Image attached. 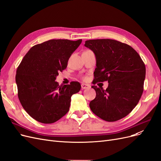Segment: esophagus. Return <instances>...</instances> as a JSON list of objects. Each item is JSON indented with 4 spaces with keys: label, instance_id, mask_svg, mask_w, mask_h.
<instances>
[{
    "label": "esophagus",
    "instance_id": "34e87169",
    "mask_svg": "<svg viewBox=\"0 0 161 161\" xmlns=\"http://www.w3.org/2000/svg\"><path fill=\"white\" fill-rule=\"evenodd\" d=\"M90 85H87V84H82L81 85V88L82 89H89L90 88Z\"/></svg>",
    "mask_w": 161,
    "mask_h": 161
}]
</instances>
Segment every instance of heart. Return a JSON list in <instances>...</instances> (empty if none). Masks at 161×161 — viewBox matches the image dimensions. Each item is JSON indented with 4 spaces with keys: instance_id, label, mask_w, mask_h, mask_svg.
<instances>
[{
    "instance_id": "heart-1",
    "label": "heart",
    "mask_w": 161,
    "mask_h": 161,
    "mask_svg": "<svg viewBox=\"0 0 161 161\" xmlns=\"http://www.w3.org/2000/svg\"><path fill=\"white\" fill-rule=\"evenodd\" d=\"M84 79H86V78H84Z\"/></svg>"
}]
</instances>
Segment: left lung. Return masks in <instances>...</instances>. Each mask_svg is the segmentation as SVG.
Here are the masks:
<instances>
[{
  "instance_id": "obj_1",
  "label": "left lung",
  "mask_w": 161,
  "mask_h": 161,
  "mask_svg": "<svg viewBox=\"0 0 161 161\" xmlns=\"http://www.w3.org/2000/svg\"><path fill=\"white\" fill-rule=\"evenodd\" d=\"M94 52L96 69L92 83L108 81V87L98 88L89 103L93 113L107 121H115L128 115L138 104L144 90L146 67L134 48L126 43L99 39L85 42Z\"/></svg>"
}]
</instances>
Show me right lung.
Masks as SVG:
<instances>
[{"label": "right lung", "instance_id": "1", "mask_svg": "<svg viewBox=\"0 0 161 161\" xmlns=\"http://www.w3.org/2000/svg\"><path fill=\"white\" fill-rule=\"evenodd\" d=\"M82 40H51L33 46L18 66L15 80L23 109L34 119L52 124L69 111L71 97L80 90L79 82L59 85L58 73Z\"/></svg>", "mask_w": 161, "mask_h": 161}]
</instances>
